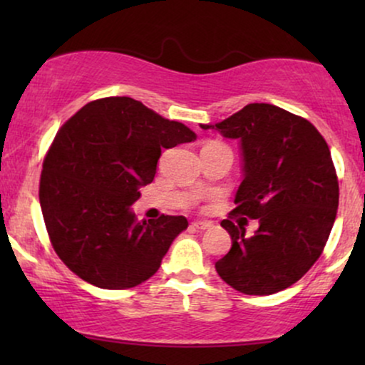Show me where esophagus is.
<instances>
[{
  "instance_id": "obj_1",
  "label": "esophagus",
  "mask_w": 365,
  "mask_h": 365,
  "mask_svg": "<svg viewBox=\"0 0 365 365\" xmlns=\"http://www.w3.org/2000/svg\"><path fill=\"white\" fill-rule=\"evenodd\" d=\"M190 226L194 230H207L211 223H209V221H192Z\"/></svg>"
}]
</instances>
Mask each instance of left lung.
<instances>
[{
    "instance_id": "obj_1",
    "label": "left lung",
    "mask_w": 365,
    "mask_h": 365,
    "mask_svg": "<svg viewBox=\"0 0 365 365\" xmlns=\"http://www.w3.org/2000/svg\"><path fill=\"white\" fill-rule=\"evenodd\" d=\"M200 128L237 139L244 161L237 207L221 221L232 249L216 262L217 274L245 295L292 287L319 259L336 217L340 188L328 144L311 121L266 103ZM247 217L259 221L252 237L245 235Z\"/></svg>"
}]
</instances>
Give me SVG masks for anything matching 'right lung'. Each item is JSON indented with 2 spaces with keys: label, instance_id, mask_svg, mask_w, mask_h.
I'll use <instances>...</instances> for the list:
<instances>
[{
  "label": "right lung",
  "instance_id": "1",
  "mask_svg": "<svg viewBox=\"0 0 365 365\" xmlns=\"http://www.w3.org/2000/svg\"><path fill=\"white\" fill-rule=\"evenodd\" d=\"M195 137L125 96L86 104L63 125L44 158L39 200L54 252L70 271L106 290L156 273L188 221H139L130 206L154 180L161 149Z\"/></svg>",
  "mask_w": 365,
  "mask_h": 365
}]
</instances>
